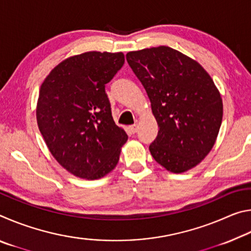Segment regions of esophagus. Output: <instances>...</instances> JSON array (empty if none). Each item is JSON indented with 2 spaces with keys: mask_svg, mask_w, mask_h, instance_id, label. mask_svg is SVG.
Instances as JSON below:
<instances>
[{
  "mask_svg": "<svg viewBox=\"0 0 251 251\" xmlns=\"http://www.w3.org/2000/svg\"><path fill=\"white\" fill-rule=\"evenodd\" d=\"M129 130H130V131H131V133H133V134H135V133H137V130H138V125H137V124L130 125V126H129Z\"/></svg>",
  "mask_w": 251,
  "mask_h": 251,
  "instance_id": "obj_1",
  "label": "esophagus"
}]
</instances>
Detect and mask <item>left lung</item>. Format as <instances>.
<instances>
[{
  "mask_svg": "<svg viewBox=\"0 0 251 251\" xmlns=\"http://www.w3.org/2000/svg\"><path fill=\"white\" fill-rule=\"evenodd\" d=\"M151 100L159 130L150 151L168 172L196 167L214 147L223 121V100L195 59L168 46L126 54Z\"/></svg>",
  "mask_w": 251,
  "mask_h": 251,
  "instance_id": "1",
  "label": "left lung"
}]
</instances>
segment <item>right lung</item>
I'll list each match as a JSON object with an SVG mask.
<instances>
[{"label": "right lung", "mask_w": 251, "mask_h": 251, "mask_svg": "<svg viewBox=\"0 0 251 251\" xmlns=\"http://www.w3.org/2000/svg\"><path fill=\"white\" fill-rule=\"evenodd\" d=\"M124 62L122 52L74 55L55 66L41 85L39 129L57 163L76 177L99 179L120 160L128 137L113 120L105 84Z\"/></svg>", "instance_id": "add662e5"}]
</instances>
